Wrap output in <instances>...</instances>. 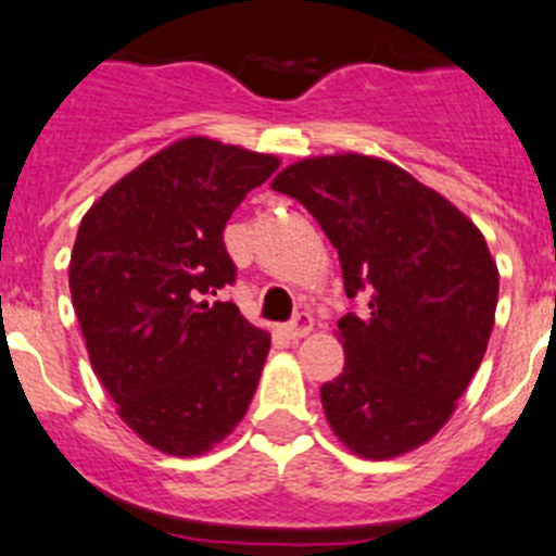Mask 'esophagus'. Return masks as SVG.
I'll list each match as a JSON object with an SVG mask.
<instances>
[{"label": "esophagus", "instance_id": "obj_1", "mask_svg": "<svg viewBox=\"0 0 556 556\" xmlns=\"http://www.w3.org/2000/svg\"><path fill=\"white\" fill-rule=\"evenodd\" d=\"M312 326H315V323H312V317L306 315V312H299V315H295L288 326H282V333L288 339H301L312 331Z\"/></svg>", "mask_w": 556, "mask_h": 556}]
</instances>
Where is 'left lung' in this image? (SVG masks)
<instances>
[{"mask_svg": "<svg viewBox=\"0 0 556 556\" xmlns=\"http://www.w3.org/2000/svg\"><path fill=\"white\" fill-rule=\"evenodd\" d=\"M271 187L337 247L348 299L344 369L320 388L333 434L391 459L440 432L481 366L500 274L481 230L407 170L364 154L309 157Z\"/></svg>", "mask_w": 556, "mask_h": 556, "instance_id": "obj_1", "label": "left lung"}]
</instances>
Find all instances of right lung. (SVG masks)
Wrapping results in <instances>:
<instances>
[{
	"mask_svg": "<svg viewBox=\"0 0 556 556\" xmlns=\"http://www.w3.org/2000/svg\"><path fill=\"white\" fill-rule=\"evenodd\" d=\"M279 160L185 138L111 187L80 219L70 293L94 375L143 443L206 454L244 418L271 337L239 306L225 225Z\"/></svg>",
	"mask_w": 556,
	"mask_h": 556,
	"instance_id": "add662e5",
	"label": "right lung"
}]
</instances>
